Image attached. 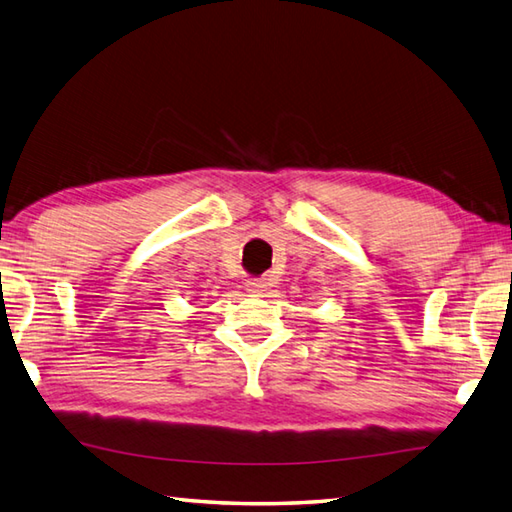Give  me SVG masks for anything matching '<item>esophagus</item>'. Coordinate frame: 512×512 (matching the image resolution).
Returning <instances> with one entry per match:
<instances>
[{"instance_id": "esophagus-1", "label": "esophagus", "mask_w": 512, "mask_h": 512, "mask_svg": "<svg viewBox=\"0 0 512 512\" xmlns=\"http://www.w3.org/2000/svg\"><path fill=\"white\" fill-rule=\"evenodd\" d=\"M265 287V280H247V291H252V294H260V291H265Z\"/></svg>"}]
</instances>
